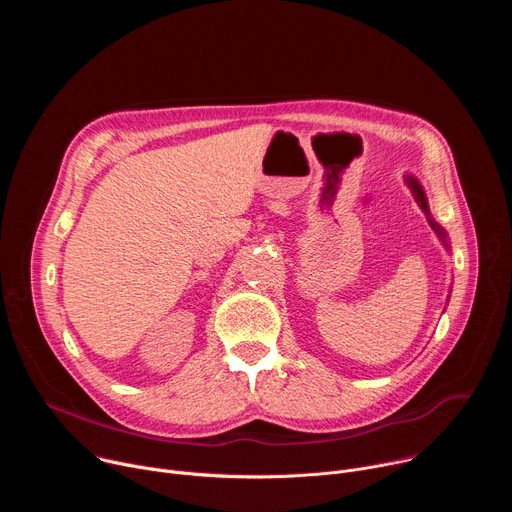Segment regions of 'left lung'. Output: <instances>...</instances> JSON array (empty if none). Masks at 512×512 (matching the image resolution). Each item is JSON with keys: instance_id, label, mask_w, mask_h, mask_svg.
Instances as JSON below:
<instances>
[{"instance_id": "8db88e82", "label": "left lung", "mask_w": 512, "mask_h": 512, "mask_svg": "<svg viewBox=\"0 0 512 512\" xmlns=\"http://www.w3.org/2000/svg\"><path fill=\"white\" fill-rule=\"evenodd\" d=\"M407 186H409V188H411V192H413V196H415V200H417V202H419V206H421V208H423V212H425V214H427V216H429V208H427V200H425V194H423V188H421V186H419V182H417V180H415V178H411V176H407ZM427 221H429V225H431V227H433V231H435V233H437V237H440V239H442V241H444V243H446V237H448V235H446V231H444V229H442V227H440V225H437V223H433V221H431V218H427Z\"/></svg>"}]
</instances>
